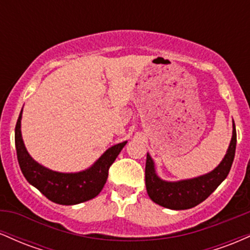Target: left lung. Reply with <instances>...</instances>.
Masks as SVG:
<instances>
[{
	"label": "left lung",
	"mask_w": 250,
	"mask_h": 250,
	"mask_svg": "<svg viewBox=\"0 0 250 250\" xmlns=\"http://www.w3.org/2000/svg\"><path fill=\"white\" fill-rule=\"evenodd\" d=\"M236 149V129L233 121V136L223 160L210 173L189 180L169 182L160 179L155 171L150 155L147 154L146 161V187L151 201L165 208L174 210L193 208L203 202L228 176L233 165Z\"/></svg>",
	"instance_id": "8db88e82"
}]
</instances>
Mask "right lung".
<instances>
[{
  "label": "right lung",
  "mask_w": 250,
  "mask_h": 250,
  "mask_svg": "<svg viewBox=\"0 0 250 250\" xmlns=\"http://www.w3.org/2000/svg\"><path fill=\"white\" fill-rule=\"evenodd\" d=\"M22 110L15 127V146L20 168L25 180L48 200L71 206L85 202L100 194L108 179V170L127 141L113 146L97 161L79 173H59L37 163L25 149L21 134Z\"/></svg>",
  "instance_id": "1"
}]
</instances>
